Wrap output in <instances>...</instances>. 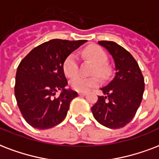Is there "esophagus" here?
<instances>
[{"label":"esophagus","instance_id":"esophagus-1","mask_svg":"<svg viewBox=\"0 0 159 159\" xmlns=\"http://www.w3.org/2000/svg\"><path fill=\"white\" fill-rule=\"evenodd\" d=\"M78 94H79L80 96H85L86 95V93H79Z\"/></svg>","mask_w":159,"mask_h":159}]
</instances>
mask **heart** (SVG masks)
<instances>
[{
  "mask_svg": "<svg viewBox=\"0 0 159 159\" xmlns=\"http://www.w3.org/2000/svg\"><path fill=\"white\" fill-rule=\"evenodd\" d=\"M83 54L87 58L93 61L96 64L93 69V74H98L102 78H106L110 74V68L107 65V55L104 50L97 45L88 46L83 50ZM64 73L66 76L71 77L77 74L78 71L77 57L71 53L68 55L64 60L62 65ZM99 80L97 77H86L82 76H76L70 81L71 88L77 92H87L90 88L98 86Z\"/></svg>",
  "mask_w": 159,
  "mask_h": 159,
  "instance_id": "obj_1",
  "label": "heart"
}]
</instances>
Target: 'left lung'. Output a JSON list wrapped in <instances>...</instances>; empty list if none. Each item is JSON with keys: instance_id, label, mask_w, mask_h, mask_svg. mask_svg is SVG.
<instances>
[{"instance_id": "8db88e82", "label": "left lung", "mask_w": 159, "mask_h": 159, "mask_svg": "<svg viewBox=\"0 0 159 159\" xmlns=\"http://www.w3.org/2000/svg\"><path fill=\"white\" fill-rule=\"evenodd\" d=\"M115 62L116 75L106 87L102 96L93 107V117L107 128H123L130 123L141 104L144 78L136 60L130 52L114 42L100 41Z\"/></svg>"}]
</instances>
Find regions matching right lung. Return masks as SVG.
Masks as SVG:
<instances>
[{
  "mask_svg": "<svg viewBox=\"0 0 159 159\" xmlns=\"http://www.w3.org/2000/svg\"><path fill=\"white\" fill-rule=\"evenodd\" d=\"M86 40L53 39L37 46L23 58L16 75L15 97L29 125L48 129L61 123L77 92L66 89L64 60ZM60 95L56 96L57 91Z\"/></svg>",
  "mask_w": 159,
  "mask_h": 159,
  "instance_id": "right-lung-1",
  "label": "right lung"
}]
</instances>
